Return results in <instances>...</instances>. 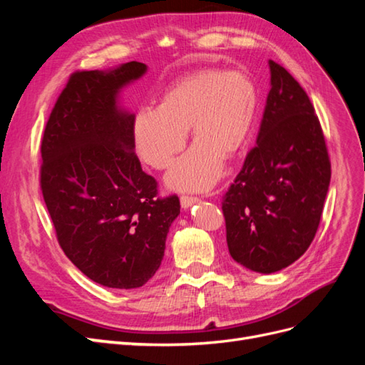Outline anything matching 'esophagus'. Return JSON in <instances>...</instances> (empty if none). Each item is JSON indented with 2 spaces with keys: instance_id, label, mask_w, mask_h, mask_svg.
<instances>
[{
  "instance_id": "esophagus-1",
  "label": "esophagus",
  "mask_w": 365,
  "mask_h": 365,
  "mask_svg": "<svg viewBox=\"0 0 365 365\" xmlns=\"http://www.w3.org/2000/svg\"><path fill=\"white\" fill-rule=\"evenodd\" d=\"M180 201H181V207H182V208H187V207H190V205H193V204H196L197 201H200V197H197V196H187V195H182V196L180 197Z\"/></svg>"
}]
</instances>
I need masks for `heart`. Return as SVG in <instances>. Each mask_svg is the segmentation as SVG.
<instances>
[{"label": "heart", "mask_w": 365, "mask_h": 365, "mask_svg": "<svg viewBox=\"0 0 365 365\" xmlns=\"http://www.w3.org/2000/svg\"><path fill=\"white\" fill-rule=\"evenodd\" d=\"M257 113V91L240 71L197 70L164 91L157 109L143 108L132 123L140 158L163 170L185 145L190 128L196 141L173 164L168 184L176 190H205L222 172L224 157L244 148Z\"/></svg>", "instance_id": "obj_1"}]
</instances>
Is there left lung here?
Segmentation results:
<instances>
[{
    "label": "left lung",
    "mask_w": 365,
    "mask_h": 365,
    "mask_svg": "<svg viewBox=\"0 0 365 365\" xmlns=\"http://www.w3.org/2000/svg\"><path fill=\"white\" fill-rule=\"evenodd\" d=\"M269 68L256 146L222 196L231 257L262 274L289 267L312 244L332 173L311 98L280 63Z\"/></svg>",
    "instance_id": "left-lung-1"
}]
</instances>
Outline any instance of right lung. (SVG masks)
<instances>
[{"label": "right lung", "instance_id": "obj_1", "mask_svg": "<svg viewBox=\"0 0 365 365\" xmlns=\"http://www.w3.org/2000/svg\"><path fill=\"white\" fill-rule=\"evenodd\" d=\"M146 73L132 61L111 71H74L41 143L39 184L62 251L106 288H140L160 268L180 197L158 196L134 152V115L118 90Z\"/></svg>", "mask_w": 365, "mask_h": 365}]
</instances>
